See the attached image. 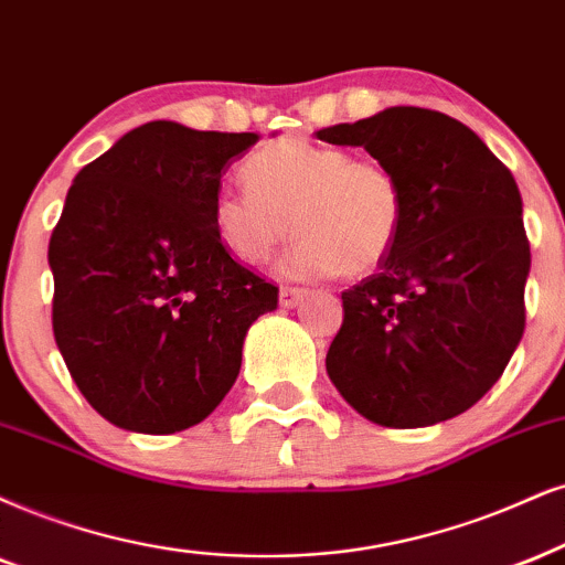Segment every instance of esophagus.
I'll return each instance as SVG.
<instances>
[{
    "instance_id": "obj_1",
    "label": "esophagus",
    "mask_w": 565,
    "mask_h": 565,
    "mask_svg": "<svg viewBox=\"0 0 565 565\" xmlns=\"http://www.w3.org/2000/svg\"><path fill=\"white\" fill-rule=\"evenodd\" d=\"M306 294H309L306 288H296V285H282V288H280V303L285 306V309H294V306L303 301Z\"/></svg>"
}]
</instances>
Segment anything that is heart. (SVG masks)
<instances>
[{
    "label": "heart",
    "mask_w": 565,
    "mask_h": 565,
    "mask_svg": "<svg viewBox=\"0 0 565 565\" xmlns=\"http://www.w3.org/2000/svg\"><path fill=\"white\" fill-rule=\"evenodd\" d=\"M248 188L214 199V230L243 264H264L290 233L282 262L290 277H364L398 243L406 196L395 172L377 159H353L343 146L285 136L243 164Z\"/></svg>",
    "instance_id": "1"
}]
</instances>
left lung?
I'll return each instance as SVG.
<instances>
[{
  "label": "left lung",
  "instance_id": "8db88e82",
  "mask_svg": "<svg viewBox=\"0 0 565 565\" xmlns=\"http://www.w3.org/2000/svg\"><path fill=\"white\" fill-rule=\"evenodd\" d=\"M361 146L406 196L398 243L343 294L327 374L382 427H429L471 408L524 335L529 241L511 170L475 130L422 107H390L317 130Z\"/></svg>",
  "mask_w": 565,
  "mask_h": 565
}]
</instances>
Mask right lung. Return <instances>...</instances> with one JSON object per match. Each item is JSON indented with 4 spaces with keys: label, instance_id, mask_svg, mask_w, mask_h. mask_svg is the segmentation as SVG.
Masks as SVG:
<instances>
[{
    "label": "right lung",
    "instance_id": "add662e5",
    "mask_svg": "<svg viewBox=\"0 0 565 565\" xmlns=\"http://www.w3.org/2000/svg\"><path fill=\"white\" fill-rule=\"evenodd\" d=\"M256 134L154 120L83 167L49 241L52 327L70 377L107 422L172 435L241 372L277 288L227 254L214 199Z\"/></svg>",
    "mask_w": 565,
    "mask_h": 565
}]
</instances>
